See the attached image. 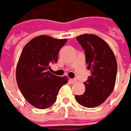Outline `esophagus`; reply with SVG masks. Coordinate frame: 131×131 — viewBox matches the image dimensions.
Masks as SVG:
<instances>
[{
	"mask_svg": "<svg viewBox=\"0 0 131 131\" xmlns=\"http://www.w3.org/2000/svg\"><path fill=\"white\" fill-rule=\"evenodd\" d=\"M70 82L72 83V84H75V83L77 82V80H75V79H70Z\"/></svg>",
	"mask_w": 131,
	"mask_h": 131,
	"instance_id": "esophagus-1",
	"label": "esophagus"
}]
</instances>
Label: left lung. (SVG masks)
<instances>
[{
  "label": "left lung",
  "mask_w": 131,
  "mask_h": 131,
  "mask_svg": "<svg viewBox=\"0 0 131 131\" xmlns=\"http://www.w3.org/2000/svg\"><path fill=\"white\" fill-rule=\"evenodd\" d=\"M76 39L85 50L91 75L84 82V94L75 95V100L85 107L94 108L104 102L114 89L117 62L108 43L97 35L85 34Z\"/></svg>",
  "instance_id": "obj_1"
}]
</instances>
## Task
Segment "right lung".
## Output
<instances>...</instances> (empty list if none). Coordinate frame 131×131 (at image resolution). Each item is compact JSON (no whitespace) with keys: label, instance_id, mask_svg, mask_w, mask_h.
<instances>
[{"label":"right lung","instance_id":"obj_1","mask_svg":"<svg viewBox=\"0 0 131 131\" xmlns=\"http://www.w3.org/2000/svg\"><path fill=\"white\" fill-rule=\"evenodd\" d=\"M66 41V39L41 35L23 48L16 68L17 83L25 100L36 108L51 106L59 90L68 83L66 77L56 76L49 70L50 64L58 61V52Z\"/></svg>","mask_w":131,"mask_h":131}]
</instances>
